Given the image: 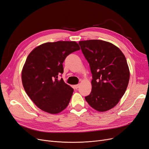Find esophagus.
Listing matches in <instances>:
<instances>
[{
  "mask_svg": "<svg viewBox=\"0 0 149 149\" xmlns=\"http://www.w3.org/2000/svg\"><path fill=\"white\" fill-rule=\"evenodd\" d=\"M79 87V84H76V85H74V88L75 89H78Z\"/></svg>",
  "mask_w": 149,
  "mask_h": 149,
  "instance_id": "esophagus-1",
  "label": "esophagus"
}]
</instances>
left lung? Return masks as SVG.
<instances>
[{
    "instance_id": "8db88e82",
    "label": "left lung",
    "mask_w": 149,
    "mask_h": 149,
    "mask_svg": "<svg viewBox=\"0 0 149 149\" xmlns=\"http://www.w3.org/2000/svg\"><path fill=\"white\" fill-rule=\"evenodd\" d=\"M79 45L93 74L91 92L85 100L99 112L109 111L127 88L130 71L126 58L118 47L103 40L79 41Z\"/></svg>"
}]
</instances>
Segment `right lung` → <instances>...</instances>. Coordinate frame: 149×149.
I'll return each instance as SVG.
<instances>
[{"label":"right lung","mask_w":149,"mask_h":149,"mask_svg":"<svg viewBox=\"0 0 149 149\" xmlns=\"http://www.w3.org/2000/svg\"><path fill=\"white\" fill-rule=\"evenodd\" d=\"M79 49L73 41L47 42L35 48L26 58L22 70V84L41 110L56 114L68 105L74 90L58 78L63 73V63L66 56Z\"/></svg>","instance_id":"1"}]
</instances>
